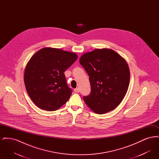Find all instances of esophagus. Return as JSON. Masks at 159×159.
Masks as SVG:
<instances>
[{
  "label": "esophagus",
  "instance_id": "esophagus-1",
  "mask_svg": "<svg viewBox=\"0 0 159 159\" xmlns=\"http://www.w3.org/2000/svg\"><path fill=\"white\" fill-rule=\"evenodd\" d=\"M75 92H77V93H79V92H80V89H79V88H76V89H75Z\"/></svg>",
  "mask_w": 159,
  "mask_h": 159
}]
</instances>
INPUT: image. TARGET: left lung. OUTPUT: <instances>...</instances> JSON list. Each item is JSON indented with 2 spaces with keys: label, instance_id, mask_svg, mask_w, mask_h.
Segmentation results:
<instances>
[{
  "label": "left lung",
  "instance_id": "1",
  "mask_svg": "<svg viewBox=\"0 0 159 159\" xmlns=\"http://www.w3.org/2000/svg\"><path fill=\"white\" fill-rule=\"evenodd\" d=\"M79 62L89 77L91 93L83 97L86 105L97 114L108 113L119 106L128 89V63L110 49L84 53Z\"/></svg>",
  "mask_w": 159,
  "mask_h": 159
}]
</instances>
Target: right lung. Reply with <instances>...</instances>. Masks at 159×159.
Masks as SVG:
<instances>
[{"mask_svg": "<svg viewBox=\"0 0 159 159\" xmlns=\"http://www.w3.org/2000/svg\"><path fill=\"white\" fill-rule=\"evenodd\" d=\"M77 58L76 53L52 48H42L31 57L24 80L29 97L39 108L55 111L67 102L72 90L64 72Z\"/></svg>", "mask_w": 159, "mask_h": 159, "instance_id": "1", "label": "right lung"}]
</instances>
